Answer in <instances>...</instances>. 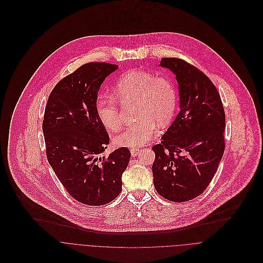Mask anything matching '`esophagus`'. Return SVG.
<instances>
[{"label":"esophagus","instance_id":"34e87169","mask_svg":"<svg viewBox=\"0 0 263 263\" xmlns=\"http://www.w3.org/2000/svg\"><path fill=\"white\" fill-rule=\"evenodd\" d=\"M139 152H140V149L139 148H133V149H130V153H132V156H137L138 154H139Z\"/></svg>","mask_w":263,"mask_h":263}]
</instances>
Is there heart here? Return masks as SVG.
<instances>
[{"label": "heart", "instance_id": "heart-1", "mask_svg": "<svg viewBox=\"0 0 263 263\" xmlns=\"http://www.w3.org/2000/svg\"><path fill=\"white\" fill-rule=\"evenodd\" d=\"M114 93L124 106L136 102L137 121L115 137L114 142L118 147L137 148L146 144L153 138L155 125L166 127L170 124L177 108L178 95L174 83L148 71L124 73L115 84ZM117 99L112 95H101L96 100V114L111 130L119 129L122 124L120 103Z\"/></svg>", "mask_w": 263, "mask_h": 263}]
</instances>
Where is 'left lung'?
<instances>
[{"label": "left lung", "mask_w": 263, "mask_h": 263, "mask_svg": "<svg viewBox=\"0 0 263 263\" xmlns=\"http://www.w3.org/2000/svg\"><path fill=\"white\" fill-rule=\"evenodd\" d=\"M175 76L180 111L152 147L156 192L173 202L201 195L214 178L225 150V112L220 94L202 71L178 58L160 64Z\"/></svg>", "instance_id": "obj_1"}]
</instances>
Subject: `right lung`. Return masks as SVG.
I'll return each mask as SVG.
<instances>
[{"mask_svg":"<svg viewBox=\"0 0 263 263\" xmlns=\"http://www.w3.org/2000/svg\"><path fill=\"white\" fill-rule=\"evenodd\" d=\"M115 64L87 63L62 79L50 92L42 130L46 157L65 190L91 206L113 201L122 190V174L130 151L121 147L98 157L110 137L96 114L99 88Z\"/></svg>","mask_w":263,"mask_h":263,"instance_id":"obj_1","label":"right lung"}]
</instances>
